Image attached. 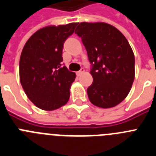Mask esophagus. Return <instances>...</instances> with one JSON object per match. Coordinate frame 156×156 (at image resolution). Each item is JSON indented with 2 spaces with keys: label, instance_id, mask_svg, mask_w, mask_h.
<instances>
[{
  "label": "esophagus",
  "instance_id": "34e87169",
  "mask_svg": "<svg viewBox=\"0 0 156 156\" xmlns=\"http://www.w3.org/2000/svg\"><path fill=\"white\" fill-rule=\"evenodd\" d=\"M83 72H84V69H83V68H81L80 70V71H78V72H77V73H76L77 76H80L81 74L83 73Z\"/></svg>",
  "mask_w": 156,
  "mask_h": 156
}]
</instances>
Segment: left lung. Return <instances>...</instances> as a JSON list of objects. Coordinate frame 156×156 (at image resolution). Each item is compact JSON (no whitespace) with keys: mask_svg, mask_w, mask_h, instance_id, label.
Wrapping results in <instances>:
<instances>
[{"mask_svg":"<svg viewBox=\"0 0 156 156\" xmlns=\"http://www.w3.org/2000/svg\"><path fill=\"white\" fill-rule=\"evenodd\" d=\"M91 64L93 83L87 89L94 105L114 107L129 94L134 80V55L119 30L105 23H81L75 30Z\"/></svg>","mask_w":156,"mask_h":156,"instance_id":"1","label":"left lung"}]
</instances>
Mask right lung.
<instances>
[{"instance_id":"1","label":"right lung","mask_w":156,"mask_h":156,"mask_svg":"<svg viewBox=\"0 0 156 156\" xmlns=\"http://www.w3.org/2000/svg\"><path fill=\"white\" fill-rule=\"evenodd\" d=\"M76 25L41 29L23 48L19 61L20 82L29 99L41 109H57L69 98L76 74L62 65V48Z\"/></svg>"}]
</instances>
